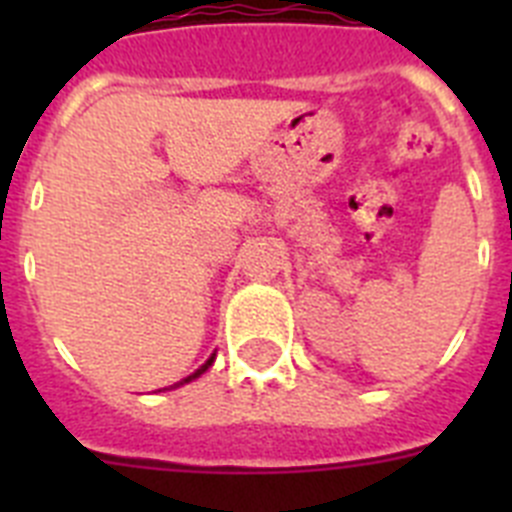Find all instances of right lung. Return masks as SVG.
<instances>
[{"instance_id": "add662e5", "label": "right lung", "mask_w": 512, "mask_h": 512, "mask_svg": "<svg viewBox=\"0 0 512 512\" xmlns=\"http://www.w3.org/2000/svg\"><path fill=\"white\" fill-rule=\"evenodd\" d=\"M212 361H215V354H212V356H210V359H207V361H205V364H202V366H200V369H197V372H194V374H189V377H187V379H182V382H176V384H174V387H179V384H187V382H192V379H197V377H200V374H205V372H207V369H210V366H212Z\"/></svg>"}]
</instances>
